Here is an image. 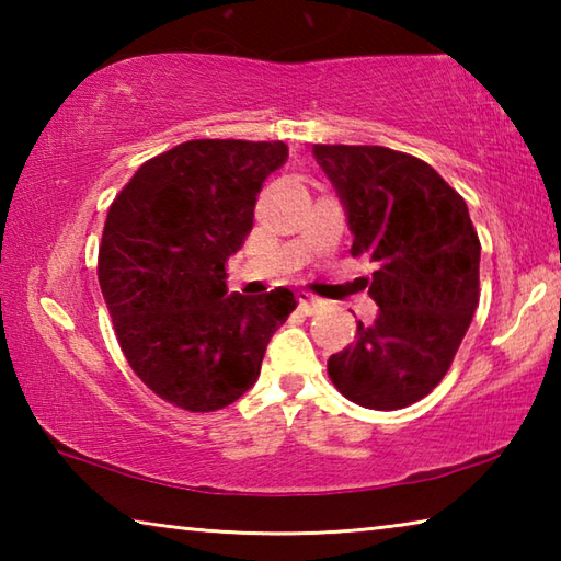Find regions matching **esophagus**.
Instances as JSON below:
<instances>
[{
	"mask_svg": "<svg viewBox=\"0 0 561 561\" xmlns=\"http://www.w3.org/2000/svg\"><path fill=\"white\" fill-rule=\"evenodd\" d=\"M319 307H321V299H317L314 294L299 291V309L304 311V314H314Z\"/></svg>",
	"mask_w": 561,
	"mask_h": 561,
	"instance_id": "1",
	"label": "esophagus"
}]
</instances>
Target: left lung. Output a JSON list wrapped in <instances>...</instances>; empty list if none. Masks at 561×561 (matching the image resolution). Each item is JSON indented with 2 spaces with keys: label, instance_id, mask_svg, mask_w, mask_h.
Wrapping results in <instances>:
<instances>
[{
  "label": "left lung",
  "instance_id": "obj_1",
  "mask_svg": "<svg viewBox=\"0 0 561 561\" xmlns=\"http://www.w3.org/2000/svg\"><path fill=\"white\" fill-rule=\"evenodd\" d=\"M354 234L351 254L378 304L348 348L329 358L331 383L374 411L428 396L448 374L480 301V240L468 205L421 158L381 146H314Z\"/></svg>",
  "mask_w": 561,
  "mask_h": 561
}]
</instances>
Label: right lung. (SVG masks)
<instances>
[{
  "label": "right lung",
  "mask_w": 561,
  "mask_h": 561,
  "mask_svg": "<svg viewBox=\"0 0 561 561\" xmlns=\"http://www.w3.org/2000/svg\"><path fill=\"white\" fill-rule=\"evenodd\" d=\"M282 140H187L146 160L108 207L99 284L123 356L150 391L190 413L234 403L257 381L289 289L227 294L225 262L252 230Z\"/></svg>",
  "instance_id": "add662e5"
}]
</instances>
